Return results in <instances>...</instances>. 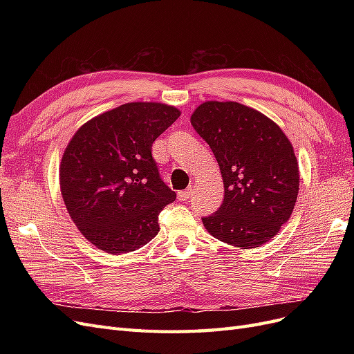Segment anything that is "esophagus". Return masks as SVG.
Instances as JSON below:
<instances>
[{"label":"esophagus","instance_id":"1","mask_svg":"<svg viewBox=\"0 0 354 354\" xmlns=\"http://www.w3.org/2000/svg\"><path fill=\"white\" fill-rule=\"evenodd\" d=\"M190 195H192V189H186V190L178 192L177 196H178L180 201H187L190 198Z\"/></svg>","mask_w":354,"mask_h":354}]
</instances>
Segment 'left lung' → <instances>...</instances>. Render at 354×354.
Returning a JSON list of instances; mask_svg holds the SVG:
<instances>
[{
	"instance_id": "left-lung-1",
	"label": "left lung",
	"mask_w": 354,
	"mask_h": 354,
	"mask_svg": "<svg viewBox=\"0 0 354 354\" xmlns=\"http://www.w3.org/2000/svg\"><path fill=\"white\" fill-rule=\"evenodd\" d=\"M190 122L216 156L224 201L202 223L242 250L270 241L291 217L299 171L291 142L261 112L236 102H205Z\"/></svg>"
}]
</instances>
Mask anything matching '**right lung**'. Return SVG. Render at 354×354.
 Returning <instances> with one entry per match:
<instances>
[{
    "mask_svg": "<svg viewBox=\"0 0 354 354\" xmlns=\"http://www.w3.org/2000/svg\"><path fill=\"white\" fill-rule=\"evenodd\" d=\"M180 116L174 106L133 102L85 122L60 164V190L85 239L113 255L159 232L158 216L176 201L159 176L152 145Z\"/></svg>",
    "mask_w": 354,
    "mask_h": 354,
    "instance_id": "add662e5",
    "label": "right lung"
}]
</instances>
